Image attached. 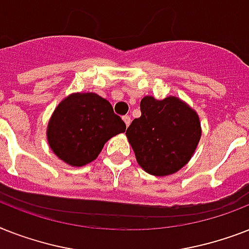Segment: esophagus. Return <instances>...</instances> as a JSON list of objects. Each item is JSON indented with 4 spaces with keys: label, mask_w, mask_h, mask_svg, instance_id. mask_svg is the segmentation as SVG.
<instances>
[{
    "label": "esophagus",
    "mask_w": 249,
    "mask_h": 249,
    "mask_svg": "<svg viewBox=\"0 0 249 249\" xmlns=\"http://www.w3.org/2000/svg\"><path fill=\"white\" fill-rule=\"evenodd\" d=\"M123 122L126 123V126L128 127L131 123V117L130 115H123Z\"/></svg>",
    "instance_id": "1"
}]
</instances>
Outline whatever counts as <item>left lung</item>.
I'll list each match as a JSON object with an SVG mask.
<instances>
[{"instance_id":"8db88e82","label":"left lung","mask_w":249,"mask_h":249,"mask_svg":"<svg viewBox=\"0 0 249 249\" xmlns=\"http://www.w3.org/2000/svg\"><path fill=\"white\" fill-rule=\"evenodd\" d=\"M140 110V118H135L126 131L137 163L154 176L178 172L192 158L199 142L196 113L172 96L163 100L145 96Z\"/></svg>"}]
</instances>
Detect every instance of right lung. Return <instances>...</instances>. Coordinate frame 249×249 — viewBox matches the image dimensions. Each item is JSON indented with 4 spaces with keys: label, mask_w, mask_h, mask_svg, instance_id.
I'll use <instances>...</instances> for the list:
<instances>
[{
    "label": "right lung",
    "mask_w": 249,
    "mask_h": 249,
    "mask_svg": "<svg viewBox=\"0 0 249 249\" xmlns=\"http://www.w3.org/2000/svg\"><path fill=\"white\" fill-rule=\"evenodd\" d=\"M126 131L113 107L96 93H74L55 109L47 127L50 148L71 166H85L96 158L104 144Z\"/></svg>",
    "instance_id": "add662e5"
}]
</instances>
